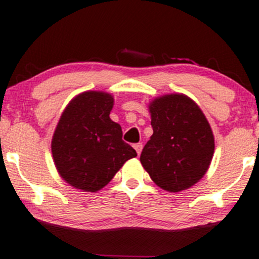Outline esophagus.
Here are the masks:
<instances>
[{"instance_id":"obj_1","label":"esophagus","mask_w":259,"mask_h":259,"mask_svg":"<svg viewBox=\"0 0 259 259\" xmlns=\"http://www.w3.org/2000/svg\"><path fill=\"white\" fill-rule=\"evenodd\" d=\"M134 149H136L138 154H140V153H142V150H143V144L142 143L136 144V145H134Z\"/></svg>"}]
</instances>
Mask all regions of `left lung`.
I'll list each match as a JSON object with an SVG mask.
<instances>
[{
    "label": "left lung",
    "mask_w": 259,
    "mask_h": 259,
    "mask_svg": "<svg viewBox=\"0 0 259 259\" xmlns=\"http://www.w3.org/2000/svg\"><path fill=\"white\" fill-rule=\"evenodd\" d=\"M153 134L140 162L162 189L177 193L204 176L214 153V136L200 107L183 94L154 99L149 105Z\"/></svg>",
    "instance_id": "obj_1"
}]
</instances>
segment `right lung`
<instances>
[{
	"instance_id": "add662e5",
	"label": "right lung",
	"mask_w": 259,
	"mask_h": 259,
	"mask_svg": "<svg viewBox=\"0 0 259 259\" xmlns=\"http://www.w3.org/2000/svg\"><path fill=\"white\" fill-rule=\"evenodd\" d=\"M114 99L85 92L70 101L53 133L51 149L60 177L76 189L95 191L108 184L125 162L137 156L110 120Z\"/></svg>"
}]
</instances>
